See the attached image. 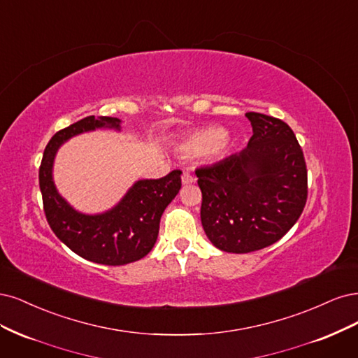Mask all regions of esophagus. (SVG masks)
Returning a JSON list of instances; mask_svg holds the SVG:
<instances>
[{
    "instance_id": "1",
    "label": "esophagus",
    "mask_w": 358,
    "mask_h": 358,
    "mask_svg": "<svg viewBox=\"0 0 358 358\" xmlns=\"http://www.w3.org/2000/svg\"><path fill=\"white\" fill-rule=\"evenodd\" d=\"M181 181L184 186H187V184H192L194 181V177L192 174H189V172H184L182 177H181Z\"/></svg>"
}]
</instances>
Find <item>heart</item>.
<instances>
[{"mask_svg":"<svg viewBox=\"0 0 358 358\" xmlns=\"http://www.w3.org/2000/svg\"><path fill=\"white\" fill-rule=\"evenodd\" d=\"M226 131L222 126H208L198 132L192 134L187 141L184 143V148L190 153H206L211 152L213 156L222 157L226 155L229 143L226 140Z\"/></svg>","mask_w":358,"mask_h":358,"instance_id":"b5f03b06","label":"heart"}]
</instances>
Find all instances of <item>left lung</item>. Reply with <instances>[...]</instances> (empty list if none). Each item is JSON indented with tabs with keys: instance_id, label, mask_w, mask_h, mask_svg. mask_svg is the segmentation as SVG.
I'll list each match as a JSON object with an SVG mask.
<instances>
[{
	"instance_id": "left-lung-1",
	"label": "left lung",
	"mask_w": 358,
	"mask_h": 358,
	"mask_svg": "<svg viewBox=\"0 0 358 358\" xmlns=\"http://www.w3.org/2000/svg\"><path fill=\"white\" fill-rule=\"evenodd\" d=\"M245 117L252 126L248 145L194 171L205 234L218 250L236 255L281 239L308 198L306 162L290 126L255 111Z\"/></svg>"
}]
</instances>
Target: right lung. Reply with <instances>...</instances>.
<instances>
[{"label": "right lung", "mask_w": 358, "mask_h": 358, "mask_svg": "<svg viewBox=\"0 0 358 358\" xmlns=\"http://www.w3.org/2000/svg\"><path fill=\"white\" fill-rule=\"evenodd\" d=\"M96 128L120 131V120L107 116L85 117L56 132L45 145L38 171L43 208L53 234L76 255L95 263L120 266L143 259L155 247L160 217L181 189V171H172L159 180L136 181L124 198L103 214L76 211L55 187V155L71 136Z\"/></svg>", "instance_id": "add662e5"}]
</instances>
